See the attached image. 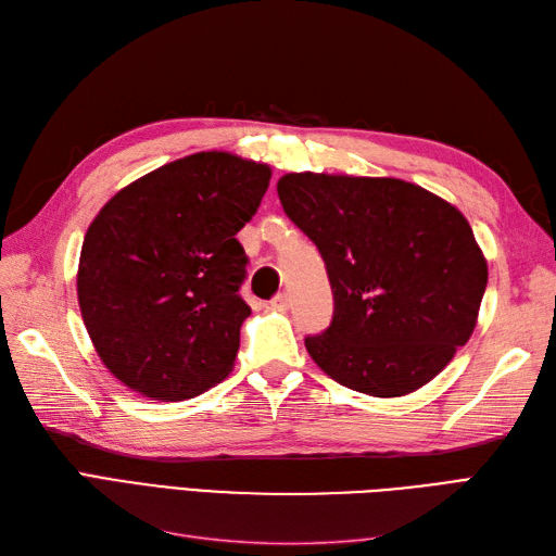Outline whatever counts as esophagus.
Listing matches in <instances>:
<instances>
[{
    "instance_id": "esophagus-1",
    "label": "esophagus",
    "mask_w": 556,
    "mask_h": 556,
    "mask_svg": "<svg viewBox=\"0 0 556 556\" xmlns=\"http://www.w3.org/2000/svg\"><path fill=\"white\" fill-rule=\"evenodd\" d=\"M271 306L278 308V311H288L290 308V294H285V292L276 294V299L271 301Z\"/></svg>"
}]
</instances>
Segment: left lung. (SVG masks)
<instances>
[{"mask_svg": "<svg viewBox=\"0 0 556 556\" xmlns=\"http://www.w3.org/2000/svg\"><path fill=\"white\" fill-rule=\"evenodd\" d=\"M278 197L317 245L333 292L329 329L306 339L313 362L378 399L439 376L473 333L486 288L466 217L399 178L285 174Z\"/></svg>", "mask_w": 556, "mask_h": 556, "instance_id": "left-lung-1", "label": "left lung"}]
</instances>
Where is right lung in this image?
I'll use <instances>...</instances> for the list:
<instances>
[{
  "label": "right lung",
  "instance_id": "1",
  "mask_svg": "<svg viewBox=\"0 0 556 556\" xmlns=\"http://www.w3.org/2000/svg\"><path fill=\"white\" fill-rule=\"evenodd\" d=\"M271 180L262 162L208 150L113 194L80 248L83 323L109 371L153 401H185L229 376L250 306L237 233Z\"/></svg>",
  "mask_w": 556,
  "mask_h": 556
}]
</instances>
